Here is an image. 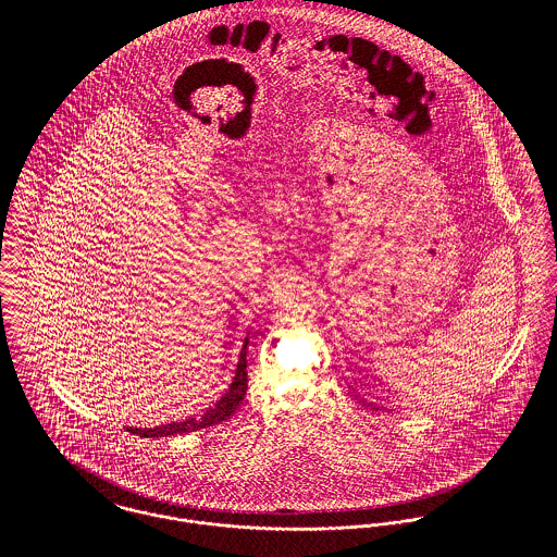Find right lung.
<instances>
[{"label": "right lung", "mask_w": 557, "mask_h": 557, "mask_svg": "<svg viewBox=\"0 0 557 557\" xmlns=\"http://www.w3.org/2000/svg\"><path fill=\"white\" fill-rule=\"evenodd\" d=\"M246 345H248V338H244V345H242V351H239L236 377H234L230 391L219 398L216 405L208 407L201 416L186 418L182 422H169V424H162V426H157V429H126V431H131L133 435H139V437H169V435H184V433H193V431H199V429H208V426L219 424V422L227 420L230 416H234L239 407V403L244 400L246 388H248Z\"/></svg>", "instance_id": "add662e5"}]
</instances>
